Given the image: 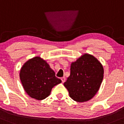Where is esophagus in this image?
<instances>
[{
  "instance_id": "34e87169",
  "label": "esophagus",
  "mask_w": 124,
  "mask_h": 124,
  "mask_svg": "<svg viewBox=\"0 0 124 124\" xmlns=\"http://www.w3.org/2000/svg\"><path fill=\"white\" fill-rule=\"evenodd\" d=\"M61 80H62V83H64V82L66 81V77H62V78H61Z\"/></svg>"
}]
</instances>
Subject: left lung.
Returning <instances> with one entry per match:
<instances>
[{
	"label": "left lung",
	"instance_id": "left-lung-1",
	"mask_svg": "<svg viewBox=\"0 0 124 124\" xmlns=\"http://www.w3.org/2000/svg\"><path fill=\"white\" fill-rule=\"evenodd\" d=\"M103 77L104 69L101 62L93 55L84 54L71 63L70 76L64 85L73 100L85 102L98 92Z\"/></svg>",
	"mask_w": 124,
	"mask_h": 124
}]
</instances>
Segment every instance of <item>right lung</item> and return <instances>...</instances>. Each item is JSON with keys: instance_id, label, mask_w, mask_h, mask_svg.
<instances>
[{"instance_id": "right-lung-1", "label": "right lung", "mask_w": 124, "mask_h": 124, "mask_svg": "<svg viewBox=\"0 0 124 124\" xmlns=\"http://www.w3.org/2000/svg\"><path fill=\"white\" fill-rule=\"evenodd\" d=\"M20 79L26 93L37 100L47 98L53 87L62 83L48 64L40 57L25 62L21 68Z\"/></svg>"}]
</instances>
